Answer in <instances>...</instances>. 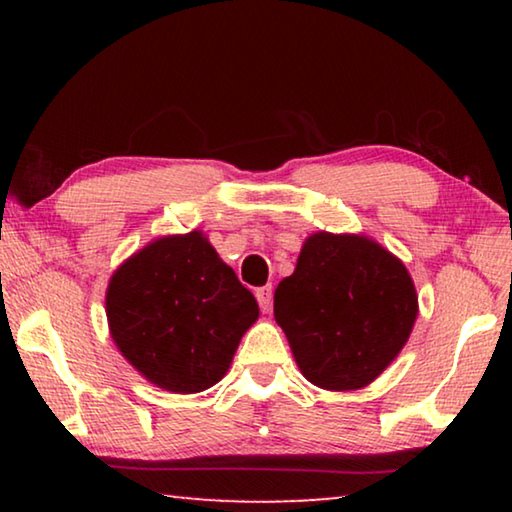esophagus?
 Returning a JSON list of instances; mask_svg holds the SVG:
<instances>
[{
  "label": "esophagus",
  "mask_w": 512,
  "mask_h": 512,
  "mask_svg": "<svg viewBox=\"0 0 512 512\" xmlns=\"http://www.w3.org/2000/svg\"><path fill=\"white\" fill-rule=\"evenodd\" d=\"M255 296H257V302H259V309L271 311V307H273V287H271V284H266V287H259L255 291Z\"/></svg>",
  "instance_id": "34e87169"
}]
</instances>
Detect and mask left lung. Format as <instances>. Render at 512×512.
Masks as SVG:
<instances>
[{"label":"left lung","mask_w":512,"mask_h":512,"mask_svg":"<svg viewBox=\"0 0 512 512\" xmlns=\"http://www.w3.org/2000/svg\"><path fill=\"white\" fill-rule=\"evenodd\" d=\"M273 314L311 384L354 391L409 341L418 296L404 264L375 241L318 232L277 284Z\"/></svg>","instance_id":"left-lung-1"}]
</instances>
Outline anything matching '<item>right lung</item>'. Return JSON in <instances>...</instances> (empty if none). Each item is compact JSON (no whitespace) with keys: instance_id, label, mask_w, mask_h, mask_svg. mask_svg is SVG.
I'll use <instances>...</instances> for the list:
<instances>
[{"instance_id":"1","label":"right lung","mask_w":512,"mask_h":512,"mask_svg":"<svg viewBox=\"0 0 512 512\" xmlns=\"http://www.w3.org/2000/svg\"><path fill=\"white\" fill-rule=\"evenodd\" d=\"M108 323L121 354L171 393L221 381L259 307L201 232L153 241L112 275Z\"/></svg>"}]
</instances>
